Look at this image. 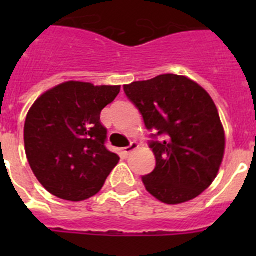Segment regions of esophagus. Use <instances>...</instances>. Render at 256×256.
Returning <instances> with one entry per match:
<instances>
[{
	"label": "esophagus",
	"mask_w": 256,
	"mask_h": 256,
	"mask_svg": "<svg viewBox=\"0 0 256 256\" xmlns=\"http://www.w3.org/2000/svg\"><path fill=\"white\" fill-rule=\"evenodd\" d=\"M138 148V144H137V142H132V144H130V146H128V148H123L122 154H123L124 156H128L130 152H132L133 150H136V148Z\"/></svg>",
	"instance_id": "obj_1"
}]
</instances>
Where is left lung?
Wrapping results in <instances>:
<instances>
[{"instance_id":"1","label":"left lung","mask_w":256,"mask_h":256,"mask_svg":"<svg viewBox=\"0 0 256 256\" xmlns=\"http://www.w3.org/2000/svg\"><path fill=\"white\" fill-rule=\"evenodd\" d=\"M151 134L156 166L142 177L154 198L169 205L198 198L216 180L224 155V130L204 88L187 76L162 74L124 86Z\"/></svg>"}]
</instances>
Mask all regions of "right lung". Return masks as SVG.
Instances as JSON below:
<instances>
[{"mask_svg":"<svg viewBox=\"0 0 256 256\" xmlns=\"http://www.w3.org/2000/svg\"><path fill=\"white\" fill-rule=\"evenodd\" d=\"M119 92L120 86L65 82L33 104L24 126L26 154L50 194L83 201L102 188L120 158L106 148L100 114Z\"/></svg>","mask_w":256,"mask_h":256,"instance_id":"obj_1","label":"right lung"}]
</instances>
